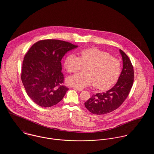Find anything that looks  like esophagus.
<instances>
[{
  "mask_svg": "<svg viewBox=\"0 0 154 154\" xmlns=\"http://www.w3.org/2000/svg\"><path fill=\"white\" fill-rule=\"evenodd\" d=\"M74 89L77 90L78 91H83V89H82V88H77V87H75Z\"/></svg>",
  "mask_w": 154,
  "mask_h": 154,
  "instance_id": "obj_1",
  "label": "esophagus"
}]
</instances>
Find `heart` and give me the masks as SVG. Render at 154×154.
<instances>
[{"label": "heart", "mask_w": 154, "mask_h": 154, "mask_svg": "<svg viewBox=\"0 0 154 154\" xmlns=\"http://www.w3.org/2000/svg\"><path fill=\"white\" fill-rule=\"evenodd\" d=\"M87 65L86 73L76 74L68 79L70 85L81 88L94 84L96 89L104 90L112 85L121 73L120 61L97 48L84 50L80 52L79 57L70 54L65 61L66 70L69 73H75L82 66Z\"/></svg>", "instance_id": "heart-1"}]
</instances>
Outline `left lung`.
<instances>
[{
    "label": "left lung",
    "mask_w": 154,
    "mask_h": 154,
    "mask_svg": "<svg viewBox=\"0 0 154 154\" xmlns=\"http://www.w3.org/2000/svg\"><path fill=\"white\" fill-rule=\"evenodd\" d=\"M123 60V69L116 84L106 92L94 95L85 102V107L91 112L103 115L118 109L125 100L134 81V70L128 55L119 50Z\"/></svg>",
    "instance_id": "1"
}]
</instances>
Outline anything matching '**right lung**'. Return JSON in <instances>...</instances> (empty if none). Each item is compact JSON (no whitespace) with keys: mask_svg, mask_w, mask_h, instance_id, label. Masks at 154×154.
Segmentation results:
<instances>
[{"mask_svg":"<svg viewBox=\"0 0 154 154\" xmlns=\"http://www.w3.org/2000/svg\"><path fill=\"white\" fill-rule=\"evenodd\" d=\"M78 45L55 40H42L30 48L22 62L21 80L30 98L38 106L57 104L69 88L63 85L61 60L66 52Z\"/></svg>","mask_w":154,"mask_h":154,"instance_id":"right-lung-1","label":"right lung"}]
</instances>
